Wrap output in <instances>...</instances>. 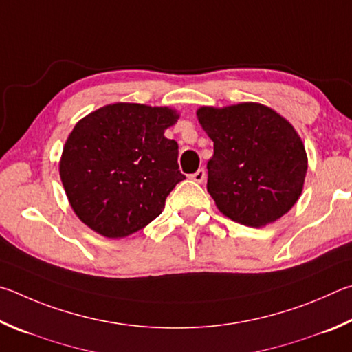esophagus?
Here are the masks:
<instances>
[{
  "label": "esophagus",
  "mask_w": 352,
  "mask_h": 352,
  "mask_svg": "<svg viewBox=\"0 0 352 352\" xmlns=\"http://www.w3.org/2000/svg\"><path fill=\"white\" fill-rule=\"evenodd\" d=\"M206 177H207V173H206L204 168H199L198 171L193 173V175H192V179L196 181V182H199V184L204 182Z\"/></svg>",
  "instance_id": "1"
}]
</instances>
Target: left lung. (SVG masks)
<instances>
[{"instance_id":"8db88e82","label":"left lung","mask_w":352,"mask_h":352,"mask_svg":"<svg viewBox=\"0 0 352 352\" xmlns=\"http://www.w3.org/2000/svg\"><path fill=\"white\" fill-rule=\"evenodd\" d=\"M198 119L213 140L207 190L221 213L263 227L291 210L307 170L303 142L291 123L258 103L204 107Z\"/></svg>"}]
</instances>
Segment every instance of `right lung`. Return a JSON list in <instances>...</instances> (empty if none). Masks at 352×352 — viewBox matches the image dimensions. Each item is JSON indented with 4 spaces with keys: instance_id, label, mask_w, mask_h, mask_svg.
<instances>
[{
    "instance_id": "right-lung-1",
    "label": "right lung",
    "mask_w": 352,
    "mask_h": 352,
    "mask_svg": "<svg viewBox=\"0 0 352 352\" xmlns=\"http://www.w3.org/2000/svg\"><path fill=\"white\" fill-rule=\"evenodd\" d=\"M176 120L170 108L114 103L77 123L63 148L60 177L86 226L123 238L162 213L166 196L186 179L177 142L164 135Z\"/></svg>"
}]
</instances>
